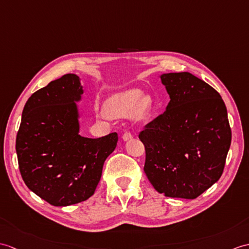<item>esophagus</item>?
<instances>
[{
  "instance_id": "esophagus-1",
  "label": "esophagus",
  "mask_w": 249,
  "mask_h": 249,
  "mask_svg": "<svg viewBox=\"0 0 249 249\" xmlns=\"http://www.w3.org/2000/svg\"><path fill=\"white\" fill-rule=\"evenodd\" d=\"M122 138H123V140H124V141H127V140H130V139L132 138V135L130 134V132L126 131L125 134L123 135V137H122Z\"/></svg>"
}]
</instances>
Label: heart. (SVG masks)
Here are the masks:
<instances>
[{
    "label": "heart",
    "mask_w": 249,
    "mask_h": 249,
    "mask_svg": "<svg viewBox=\"0 0 249 249\" xmlns=\"http://www.w3.org/2000/svg\"><path fill=\"white\" fill-rule=\"evenodd\" d=\"M143 94L140 90L131 89L119 93L113 96L110 101L108 102V111L110 112L113 117H127L132 111L135 112V118L138 120H142L146 117L149 109V103L147 100H142ZM105 109L98 111L97 115L102 119L109 118V113Z\"/></svg>",
    "instance_id": "1"
}]
</instances>
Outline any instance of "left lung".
I'll use <instances>...</instances> for the list:
<instances>
[{
  "label": "left lung",
  "mask_w": 249,
  "mask_h": 249,
  "mask_svg": "<svg viewBox=\"0 0 249 249\" xmlns=\"http://www.w3.org/2000/svg\"><path fill=\"white\" fill-rule=\"evenodd\" d=\"M171 101L139 134L144 172L157 192L194 199L221 178L231 143L218 92L189 72L161 75Z\"/></svg>",
  "instance_id": "obj_1"
}]
</instances>
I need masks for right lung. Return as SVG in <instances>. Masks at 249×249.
<instances>
[{"label":"right lung","mask_w":249,"mask_h":249,"mask_svg":"<svg viewBox=\"0 0 249 249\" xmlns=\"http://www.w3.org/2000/svg\"><path fill=\"white\" fill-rule=\"evenodd\" d=\"M84 93L79 77L66 74L36 91L22 112L16 139L21 176L27 188L49 204L66 207L94 194L103 165L118 134L80 136L76 102Z\"/></svg>","instance_id":"obj_1"}]
</instances>
